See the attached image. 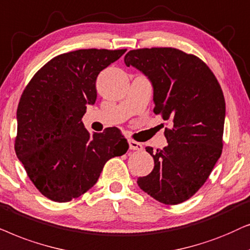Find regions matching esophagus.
<instances>
[{
    "label": "esophagus",
    "instance_id": "obj_1",
    "mask_svg": "<svg viewBox=\"0 0 250 250\" xmlns=\"http://www.w3.org/2000/svg\"><path fill=\"white\" fill-rule=\"evenodd\" d=\"M129 147H130V149H134V151H142L143 144L136 141H129Z\"/></svg>",
    "mask_w": 250,
    "mask_h": 250
}]
</instances>
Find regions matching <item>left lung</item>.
<instances>
[{
	"instance_id": "left-lung-1",
	"label": "left lung",
	"mask_w": 250,
	"mask_h": 250,
	"mask_svg": "<svg viewBox=\"0 0 250 250\" xmlns=\"http://www.w3.org/2000/svg\"><path fill=\"white\" fill-rule=\"evenodd\" d=\"M153 85L155 114L169 121L168 145L146 152L154 168L137 184L165 205L188 200L205 184L222 154L225 99L211 72L197 56L175 48L130 50L125 57Z\"/></svg>"
}]
</instances>
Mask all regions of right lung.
<instances>
[{"label":"right lung","mask_w":250,"mask_h":250,"mask_svg":"<svg viewBox=\"0 0 250 250\" xmlns=\"http://www.w3.org/2000/svg\"><path fill=\"white\" fill-rule=\"evenodd\" d=\"M127 49H81L52 58L26 85L17 109L15 151L45 198L68 202L97 183L106 162L128 151L118 128L90 134L81 121L96 80Z\"/></svg>","instance_id":"add662e5"}]
</instances>
